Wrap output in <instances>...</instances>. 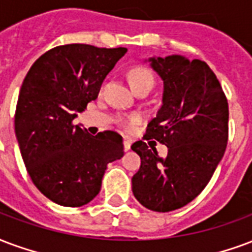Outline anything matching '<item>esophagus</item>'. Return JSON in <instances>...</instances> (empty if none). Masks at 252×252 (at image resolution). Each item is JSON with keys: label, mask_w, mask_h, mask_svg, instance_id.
I'll return each mask as SVG.
<instances>
[{"label": "esophagus", "mask_w": 252, "mask_h": 252, "mask_svg": "<svg viewBox=\"0 0 252 252\" xmlns=\"http://www.w3.org/2000/svg\"><path fill=\"white\" fill-rule=\"evenodd\" d=\"M131 140H128V139H126L124 140V151H129L131 150Z\"/></svg>", "instance_id": "obj_1"}]
</instances>
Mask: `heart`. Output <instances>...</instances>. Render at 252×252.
<instances>
[{"label":"heart","mask_w":252,"mask_h":252,"mask_svg":"<svg viewBox=\"0 0 252 252\" xmlns=\"http://www.w3.org/2000/svg\"><path fill=\"white\" fill-rule=\"evenodd\" d=\"M128 80H129V84H131L133 91L136 88H139V87H143V85H151L152 87L155 81L152 72L148 68L141 66V65H137V66H133V68L129 69V72H128ZM137 123H139L137 117H131L129 120L126 121V126L128 129H132Z\"/></svg>","instance_id":"heart-1"}]
</instances>
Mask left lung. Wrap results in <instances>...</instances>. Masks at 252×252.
Here are the masks:
<instances>
[{"label": "left lung", "mask_w": 252, "mask_h": 252, "mask_svg": "<svg viewBox=\"0 0 252 252\" xmlns=\"http://www.w3.org/2000/svg\"><path fill=\"white\" fill-rule=\"evenodd\" d=\"M150 63L164 83L163 105L144 139L165 144L168 155L163 159L143 140L133 143L141 165L132 191L145 208L168 212L192 202L211 180L228 140V102L204 61L173 55Z\"/></svg>", "instance_id": "1"}]
</instances>
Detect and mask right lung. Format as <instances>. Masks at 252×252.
<instances>
[{"label":"right lung","instance_id":"add662e5","mask_svg":"<svg viewBox=\"0 0 252 252\" xmlns=\"http://www.w3.org/2000/svg\"><path fill=\"white\" fill-rule=\"evenodd\" d=\"M126 48L56 46L29 69L18 94L14 129L32 182L49 200L81 207L100 192L108 163L124 155L113 131L89 135L73 126L76 112L96 100Z\"/></svg>","mask_w":252,"mask_h":252}]
</instances>
